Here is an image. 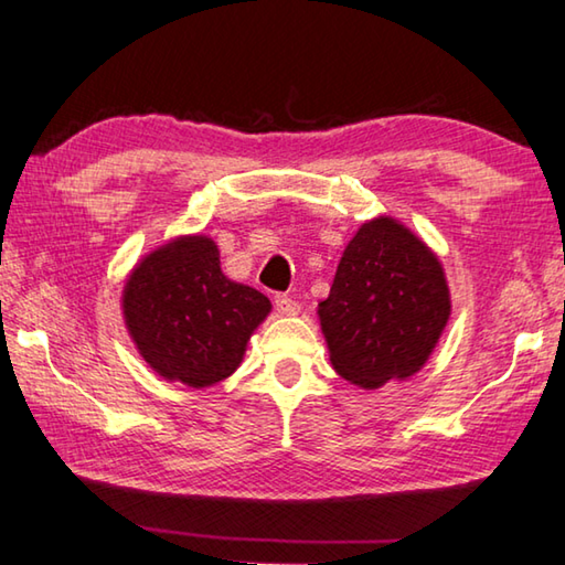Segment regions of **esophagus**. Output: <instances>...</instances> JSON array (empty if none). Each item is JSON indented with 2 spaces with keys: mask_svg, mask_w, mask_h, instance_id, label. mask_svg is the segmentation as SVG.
Wrapping results in <instances>:
<instances>
[{
  "mask_svg": "<svg viewBox=\"0 0 565 565\" xmlns=\"http://www.w3.org/2000/svg\"><path fill=\"white\" fill-rule=\"evenodd\" d=\"M274 303H276V311H279L281 317H296V313H299V303H296L291 296H276Z\"/></svg>",
  "mask_w": 565,
  "mask_h": 565,
  "instance_id": "34e87169",
  "label": "esophagus"
}]
</instances>
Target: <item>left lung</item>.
Wrapping results in <instances>:
<instances>
[{
	"mask_svg": "<svg viewBox=\"0 0 565 565\" xmlns=\"http://www.w3.org/2000/svg\"><path fill=\"white\" fill-rule=\"evenodd\" d=\"M333 371L363 391L416 376L451 319L444 264L398 218L363 222L319 301Z\"/></svg>",
	"mask_w": 565,
	"mask_h": 565,
	"instance_id": "left-lung-1",
	"label": "left lung"
}]
</instances>
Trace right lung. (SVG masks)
<instances>
[{"mask_svg": "<svg viewBox=\"0 0 565 565\" xmlns=\"http://www.w3.org/2000/svg\"><path fill=\"white\" fill-rule=\"evenodd\" d=\"M271 301L222 271L206 234L169 238L141 256L121 291L129 339L157 376L209 388L242 366L246 343Z\"/></svg>", "mask_w": 565, "mask_h": 565, "instance_id": "right-lung-1", "label": "right lung"}]
</instances>
